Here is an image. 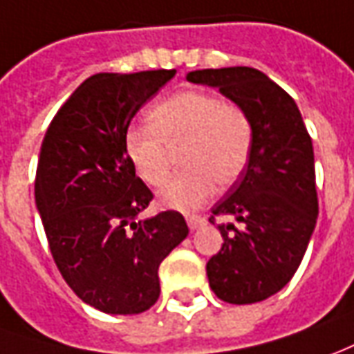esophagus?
<instances>
[{
  "instance_id": "esophagus-1",
  "label": "esophagus",
  "mask_w": 354,
  "mask_h": 354,
  "mask_svg": "<svg viewBox=\"0 0 354 354\" xmlns=\"http://www.w3.org/2000/svg\"><path fill=\"white\" fill-rule=\"evenodd\" d=\"M185 222H187L189 230H197V228H201L203 224H205V218H201V216H187Z\"/></svg>"
}]
</instances>
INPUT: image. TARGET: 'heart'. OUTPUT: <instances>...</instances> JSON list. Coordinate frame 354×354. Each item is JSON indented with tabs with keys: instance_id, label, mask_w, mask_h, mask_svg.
Masks as SVG:
<instances>
[{
	"instance_id": "obj_1",
	"label": "heart",
	"mask_w": 354,
	"mask_h": 354,
	"mask_svg": "<svg viewBox=\"0 0 354 354\" xmlns=\"http://www.w3.org/2000/svg\"><path fill=\"white\" fill-rule=\"evenodd\" d=\"M151 124L126 132L124 149L136 174L147 185L165 184L172 151L182 172L159 192V203L174 211H195L214 192L245 172L253 153L254 128L245 109L209 91H182L151 111Z\"/></svg>"
}]
</instances>
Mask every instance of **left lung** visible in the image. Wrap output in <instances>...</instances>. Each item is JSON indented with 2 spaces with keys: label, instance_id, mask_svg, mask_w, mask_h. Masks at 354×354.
Wrapping results in <instances>:
<instances>
[{
  "label": "left lung",
  "instance_id": "left-lung-1",
  "mask_svg": "<svg viewBox=\"0 0 354 354\" xmlns=\"http://www.w3.org/2000/svg\"><path fill=\"white\" fill-rule=\"evenodd\" d=\"M189 82L218 88L253 120V153L245 172L212 207L222 249L207 263L214 295L251 305L278 293L297 272L318 218L315 151L303 117L288 91L251 66L203 68Z\"/></svg>",
  "mask_w": 354,
  "mask_h": 354
}]
</instances>
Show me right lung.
<instances>
[{"mask_svg": "<svg viewBox=\"0 0 354 354\" xmlns=\"http://www.w3.org/2000/svg\"><path fill=\"white\" fill-rule=\"evenodd\" d=\"M174 74H93L41 142L34 195L53 261L74 293L107 315L157 303L160 263L189 232L178 211L140 220L153 194L124 149L130 120Z\"/></svg>", "mask_w": 354, "mask_h": 354, "instance_id": "right-lung-1", "label": "right lung"}]
</instances>
